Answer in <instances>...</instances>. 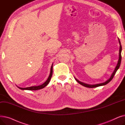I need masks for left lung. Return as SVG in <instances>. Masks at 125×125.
<instances>
[{"instance_id":"1","label":"left lung","mask_w":125,"mask_h":125,"mask_svg":"<svg viewBox=\"0 0 125 125\" xmlns=\"http://www.w3.org/2000/svg\"><path fill=\"white\" fill-rule=\"evenodd\" d=\"M119 39V43H120V50H119V60H118L117 62V64L116 65V66L115 69V70L114 71L113 73L111 74L110 77L109 78L108 80H107L106 82H105L104 83H98V84H87V83H84L81 82L80 81H79L78 80H77L76 78H75V80L79 83L80 84H82V86L85 87H87V88H96V87H99V86H104V85H105L106 84H107L108 83H109L112 79L113 78L114 75H115L116 72L117 71V70H118V69L119 68L120 66V65H121V59H122V56H121V52H122V45L121 44V42L120 41L119 38L118 39Z\"/></svg>"}]
</instances>
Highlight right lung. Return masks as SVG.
Masks as SVG:
<instances>
[{
	"label": "right lung",
	"instance_id": "right-lung-1",
	"mask_svg": "<svg viewBox=\"0 0 125 125\" xmlns=\"http://www.w3.org/2000/svg\"><path fill=\"white\" fill-rule=\"evenodd\" d=\"M52 65L53 64H52V66L51 68V71H50V74L49 75V76L48 77V78L47 79V80L43 84H41V85H39V86H32V87H27V88H20V87H18L21 90H38L39 89H42L43 88H44L45 86H47V85L49 84L51 78L52 77Z\"/></svg>",
	"mask_w": 125,
	"mask_h": 125
}]
</instances>
